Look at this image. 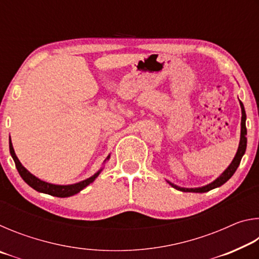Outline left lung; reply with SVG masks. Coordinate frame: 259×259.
Masks as SVG:
<instances>
[{"instance_id": "obj_1", "label": "left lung", "mask_w": 259, "mask_h": 259, "mask_svg": "<svg viewBox=\"0 0 259 259\" xmlns=\"http://www.w3.org/2000/svg\"><path fill=\"white\" fill-rule=\"evenodd\" d=\"M240 106H241V112H242V117H241V137H240V143H239L238 152H236V154L234 156L233 161H232L231 164L227 166V169L225 170V171L223 172L217 179H214L212 183H210V184H208V185L202 186V187H198V188L179 187L177 185H175V184L168 182L174 188H176V190L182 191V192L204 193V192H208L210 190H213V188H216V187L222 186L223 184H225L232 176H233L234 172L236 171V169H238L239 164H240L241 159H242V156L244 154L245 148H247V137H245V136H247V128H245V111H244L243 104L241 103V102H240Z\"/></svg>"}]
</instances>
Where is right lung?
<instances>
[{"label": "right lung", "instance_id": "right-lung-1", "mask_svg": "<svg viewBox=\"0 0 259 259\" xmlns=\"http://www.w3.org/2000/svg\"><path fill=\"white\" fill-rule=\"evenodd\" d=\"M9 147H10V154L12 156V159L15 161L16 168L18 170L19 175L21 176V178L24 179L25 183H27L28 185L34 188L35 191L41 192V193H46V194H50L57 196V198H68V196H72L74 194H76L80 191H82L83 188H85L89 184L93 183L96 178L98 177V175L102 171V169L99 170L98 172H96L94 176H91L90 178L85 179V181H82L80 183L76 184H71V185H55V184H50L47 182H43L41 179H38L37 177H35L34 175L30 174L25 166L20 163V161L17 157L14 146H12L11 139L9 142ZM109 159V155L107 156V160Z\"/></svg>", "mask_w": 259, "mask_h": 259}]
</instances>
